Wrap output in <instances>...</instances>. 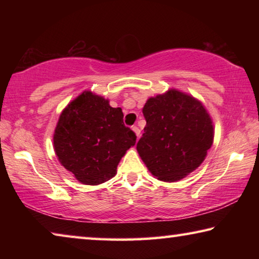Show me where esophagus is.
<instances>
[{"label":"esophagus","instance_id":"esophagus-1","mask_svg":"<svg viewBox=\"0 0 259 259\" xmlns=\"http://www.w3.org/2000/svg\"><path fill=\"white\" fill-rule=\"evenodd\" d=\"M133 131L136 134V136H137V138L140 137V130H139V128H138L137 125H134L133 126Z\"/></svg>","mask_w":259,"mask_h":259}]
</instances>
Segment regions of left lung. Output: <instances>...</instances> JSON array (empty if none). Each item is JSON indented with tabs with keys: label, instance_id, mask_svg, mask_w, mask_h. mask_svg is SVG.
I'll return each mask as SVG.
<instances>
[{
	"label": "left lung",
	"instance_id": "8db88e82",
	"mask_svg": "<svg viewBox=\"0 0 259 259\" xmlns=\"http://www.w3.org/2000/svg\"><path fill=\"white\" fill-rule=\"evenodd\" d=\"M137 151L159 181L172 183L200 166L213 142L211 117L202 103L176 89L147 99Z\"/></svg>",
	"mask_w": 259,
	"mask_h": 259
}]
</instances>
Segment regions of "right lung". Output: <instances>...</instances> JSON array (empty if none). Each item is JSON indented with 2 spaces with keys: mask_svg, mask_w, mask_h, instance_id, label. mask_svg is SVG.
Listing matches in <instances>:
<instances>
[{
  "mask_svg": "<svg viewBox=\"0 0 259 259\" xmlns=\"http://www.w3.org/2000/svg\"><path fill=\"white\" fill-rule=\"evenodd\" d=\"M120 107L84 91L61 112L54 134L58 160L78 182L99 185L115 176L122 156L136 144Z\"/></svg>",
  "mask_w": 259,
  "mask_h": 259,
  "instance_id": "add662e5",
  "label": "right lung"
}]
</instances>
